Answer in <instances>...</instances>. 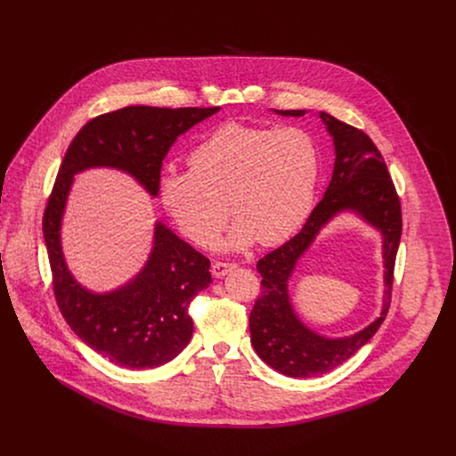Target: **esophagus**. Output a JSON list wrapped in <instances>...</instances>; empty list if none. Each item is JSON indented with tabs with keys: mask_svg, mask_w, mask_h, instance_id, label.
<instances>
[{
	"mask_svg": "<svg viewBox=\"0 0 456 456\" xmlns=\"http://www.w3.org/2000/svg\"><path fill=\"white\" fill-rule=\"evenodd\" d=\"M232 269H236V264H231V262H215L211 265V273L215 278H222L227 273H231Z\"/></svg>",
	"mask_w": 456,
	"mask_h": 456,
	"instance_id": "1",
	"label": "esophagus"
}]
</instances>
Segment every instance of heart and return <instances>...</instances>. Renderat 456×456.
<instances>
[{"mask_svg": "<svg viewBox=\"0 0 456 456\" xmlns=\"http://www.w3.org/2000/svg\"><path fill=\"white\" fill-rule=\"evenodd\" d=\"M319 183V150L301 127L224 124L189 155V171H167L159 194L178 231L209 247L231 211L229 245L289 240L308 218ZM232 209H228V204Z\"/></svg>", "mask_w": 456, "mask_h": 456, "instance_id": "b5f03b06", "label": "heart"}]
</instances>
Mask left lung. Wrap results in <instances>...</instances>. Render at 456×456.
Wrapping results in <instances>:
<instances>
[{
    "label": "left lung",
    "instance_id": "8db88e82",
    "mask_svg": "<svg viewBox=\"0 0 456 456\" xmlns=\"http://www.w3.org/2000/svg\"><path fill=\"white\" fill-rule=\"evenodd\" d=\"M285 117H301L305 110H276ZM322 122L334 137L336 164L330 185L310 213L303 229L281 247L259 259L256 269L262 274V294L250 315V343L269 366L289 377L322 375L364 346L379 330L392 301L395 257L403 232L401 200L386 162L371 139L346 122L321 111ZM350 208L379 228L383 234L387 273L385 306L364 331L341 340L317 337L297 319L288 299L286 283L300 254L309 246L320 227L338 212Z\"/></svg>",
    "mask_w": 456,
    "mask_h": 456
}]
</instances>
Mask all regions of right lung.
I'll list each match as a JSON object with an SVG mask.
<instances>
[{
    "instance_id": "add662e5",
    "label": "right lung",
    "mask_w": 456,
    "mask_h": 456,
    "mask_svg": "<svg viewBox=\"0 0 456 456\" xmlns=\"http://www.w3.org/2000/svg\"><path fill=\"white\" fill-rule=\"evenodd\" d=\"M218 110L126 106L102 113L79 129L59 166L43 215L55 303L79 339L122 368H155L185 348L192 336L189 305L213 281L211 262L157 222L151 256L134 281L108 294L83 289L61 250V220L74 175L117 167L157 197L162 160L176 137Z\"/></svg>"
}]
</instances>
